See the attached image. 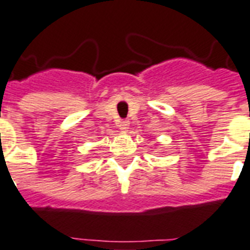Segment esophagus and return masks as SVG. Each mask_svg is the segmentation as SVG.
<instances>
[{
	"instance_id": "34e87169",
	"label": "esophagus",
	"mask_w": 250,
	"mask_h": 250,
	"mask_svg": "<svg viewBox=\"0 0 250 250\" xmlns=\"http://www.w3.org/2000/svg\"><path fill=\"white\" fill-rule=\"evenodd\" d=\"M117 126L120 127V130L126 131L129 129V121L127 120H119L117 121Z\"/></svg>"
}]
</instances>
